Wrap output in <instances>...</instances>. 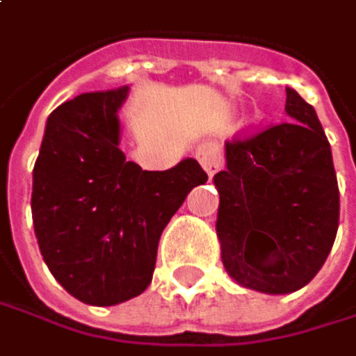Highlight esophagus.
Returning a JSON list of instances; mask_svg holds the SVG:
<instances>
[{
	"label": "esophagus",
	"mask_w": 356,
	"mask_h": 356,
	"mask_svg": "<svg viewBox=\"0 0 356 356\" xmlns=\"http://www.w3.org/2000/svg\"><path fill=\"white\" fill-rule=\"evenodd\" d=\"M196 158L202 164V168L213 177L221 164H223V156H221V147L215 141H204L196 147Z\"/></svg>",
	"instance_id": "esophagus-1"
}]
</instances>
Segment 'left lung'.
I'll return each mask as SVG.
<instances>
[{
    "label": "left lung",
    "mask_w": 356,
    "mask_h": 356,
    "mask_svg": "<svg viewBox=\"0 0 356 356\" xmlns=\"http://www.w3.org/2000/svg\"><path fill=\"white\" fill-rule=\"evenodd\" d=\"M288 122L225 143L217 238L229 277L263 294L305 288L338 232L340 194L332 147L317 112L286 89Z\"/></svg>",
    "instance_id": "obj_1"
}]
</instances>
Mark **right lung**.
<instances>
[{
	"label": "right lung",
	"instance_id": "obj_1",
	"mask_svg": "<svg viewBox=\"0 0 356 356\" xmlns=\"http://www.w3.org/2000/svg\"><path fill=\"white\" fill-rule=\"evenodd\" d=\"M129 87L58 106L33 168V225L56 282L76 300L112 307L152 282L158 240L188 194L207 184L198 160L141 170L118 147Z\"/></svg>",
	"mask_w": 356,
	"mask_h": 356
}]
</instances>
